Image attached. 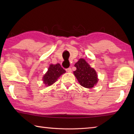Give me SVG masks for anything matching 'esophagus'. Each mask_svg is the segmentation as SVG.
<instances>
[{"label": "esophagus", "instance_id": "1", "mask_svg": "<svg viewBox=\"0 0 134 134\" xmlns=\"http://www.w3.org/2000/svg\"><path fill=\"white\" fill-rule=\"evenodd\" d=\"M71 69L70 67H69V68H68V69H66V71H67V72H71Z\"/></svg>", "mask_w": 134, "mask_h": 134}]
</instances>
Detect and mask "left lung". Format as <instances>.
Masks as SVG:
<instances>
[{
    "label": "left lung",
    "mask_w": 134,
    "mask_h": 134,
    "mask_svg": "<svg viewBox=\"0 0 134 134\" xmlns=\"http://www.w3.org/2000/svg\"><path fill=\"white\" fill-rule=\"evenodd\" d=\"M74 66L77 69L73 72L74 74L81 86L86 88H92L97 83L98 79L96 71L90 67L85 60L80 58Z\"/></svg>",
    "instance_id": "8db88e82"
}]
</instances>
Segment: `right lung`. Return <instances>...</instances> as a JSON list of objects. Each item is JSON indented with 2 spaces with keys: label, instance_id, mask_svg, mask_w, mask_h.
Masks as SVG:
<instances>
[{
  "label": "right lung",
  "instance_id": "right-lung-1",
  "mask_svg": "<svg viewBox=\"0 0 134 134\" xmlns=\"http://www.w3.org/2000/svg\"><path fill=\"white\" fill-rule=\"evenodd\" d=\"M65 72V70L63 69V67L58 63L55 65L51 64L48 68V71L42 78L44 83L47 86L53 85L55 82L59 77Z\"/></svg>",
  "mask_w": 134,
  "mask_h": 134
}]
</instances>
